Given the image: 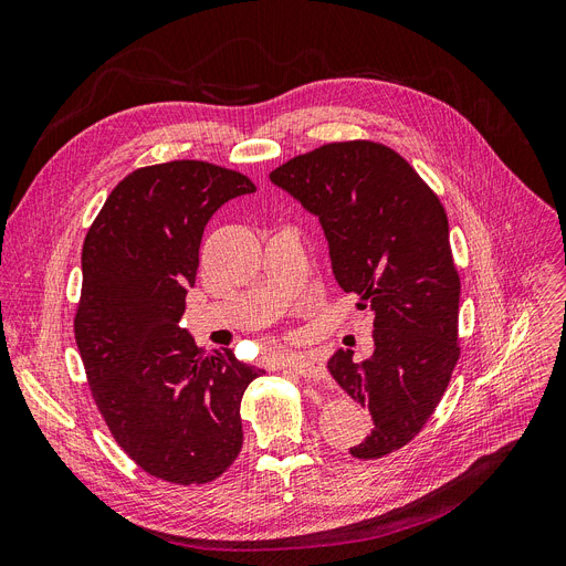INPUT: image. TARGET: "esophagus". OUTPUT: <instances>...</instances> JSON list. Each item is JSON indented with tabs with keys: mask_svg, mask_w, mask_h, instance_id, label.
I'll return each instance as SVG.
<instances>
[{
	"mask_svg": "<svg viewBox=\"0 0 566 566\" xmlns=\"http://www.w3.org/2000/svg\"><path fill=\"white\" fill-rule=\"evenodd\" d=\"M289 368L298 373L301 378H305V380H324L326 378V368H324L322 359L312 357V354H310V357L289 359Z\"/></svg>",
	"mask_w": 566,
	"mask_h": 566,
	"instance_id": "obj_1",
	"label": "esophagus"
}]
</instances>
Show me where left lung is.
I'll list each match as a JSON object with an SVG mask.
<instances>
[{
    "instance_id": "8db88e82",
    "label": "left lung",
    "mask_w": 566,
    "mask_h": 566,
    "mask_svg": "<svg viewBox=\"0 0 566 566\" xmlns=\"http://www.w3.org/2000/svg\"><path fill=\"white\" fill-rule=\"evenodd\" d=\"M270 179L319 217L333 275L375 315L370 357L357 364L352 349H338L328 370L373 417L349 454L385 457L422 431L459 359L446 209L403 156L370 139L324 144Z\"/></svg>"
}]
</instances>
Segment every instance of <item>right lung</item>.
Returning <instances> with one entry per match:
<instances>
[{
  "mask_svg": "<svg viewBox=\"0 0 566 566\" xmlns=\"http://www.w3.org/2000/svg\"><path fill=\"white\" fill-rule=\"evenodd\" d=\"M249 177L205 160L146 165L116 184L81 251L74 336L114 441L175 485L217 480L242 450V394L263 370L207 352L179 319L202 230Z\"/></svg>",
  "mask_w": 566,
  "mask_h": 566,
  "instance_id": "right-lung-1",
  "label": "right lung"
}]
</instances>
